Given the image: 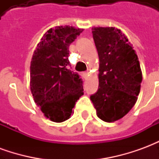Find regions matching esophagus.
Segmentation results:
<instances>
[{"mask_svg":"<svg viewBox=\"0 0 159 159\" xmlns=\"http://www.w3.org/2000/svg\"><path fill=\"white\" fill-rule=\"evenodd\" d=\"M83 75H84V76H89V71H85V72L83 73Z\"/></svg>","mask_w":159,"mask_h":159,"instance_id":"obj_1","label":"esophagus"}]
</instances>
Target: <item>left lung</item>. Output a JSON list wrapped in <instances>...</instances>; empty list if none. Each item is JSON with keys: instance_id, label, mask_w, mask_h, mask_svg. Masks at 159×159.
<instances>
[{"instance_id": "obj_1", "label": "left lung", "mask_w": 159, "mask_h": 159, "mask_svg": "<svg viewBox=\"0 0 159 159\" xmlns=\"http://www.w3.org/2000/svg\"><path fill=\"white\" fill-rule=\"evenodd\" d=\"M100 59L99 89L90 96L99 118L121 119L137 101L142 72L137 54L127 36L115 27H93Z\"/></svg>"}]
</instances>
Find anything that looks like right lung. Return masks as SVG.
<instances>
[{"instance_id":"1","label":"right lung","mask_w":159,"mask_h":159,"mask_svg":"<svg viewBox=\"0 0 159 159\" xmlns=\"http://www.w3.org/2000/svg\"><path fill=\"white\" fill-rule=\"evenodd\" d=\"M83 29L56 26L37 44L30 62V91L44 116L62 123L83 94V81L69 68V47Z\"/></svg>"}]
</instances>
